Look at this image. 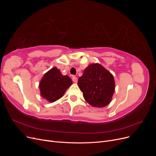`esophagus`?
Segmentation results:
<instances>
[{"mask_svg":"<svg viewBox=\"0 0 156 156\" xmlns=\"http://www.w3.org/2000/svg\"><path fill=\"white\" fill-rule=\"evenodd\" d=\"M72 80H73V81L75 83H77V81H78V79H77V78L75 77V76H73L72 77Z\"/></svg>","mask_w":156,"mask_h":156,"instance_id":"1","label":"esophagus"}]
</instances>
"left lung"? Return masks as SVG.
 <instances>
[{
  "label": "left lung",
  "mask_w": 156,
  "mask_h": 156,
  "mask_svg": "<svg viewBox=\"0 0 156 156\" xmlns=\"http://www.w3.org/2000/svg\"><path fill=\"white\" fill-rule=\"evenodd\" d=\"M78 86L88 104L100 108L111 103L115 90V82L112 73L103 66L93 63L88 66L79 78Z\"/></svg>",
  "instance_id": "left-lung-1"
}]
</instances>
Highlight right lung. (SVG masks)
Segmentation results:
<instances>
[{
    "label": "right lung",
    "mask_w": 156,
    "mask_h": 156,
    "mask_svg": "<svg viewBox=\"0 0 156 156\" xmlns=\"http://www.w3.org/2000/svg\"><path fill=\"white\" fill-rule=\"evenodd\" d=\"M72 84L69 76L63 75L57 68L53 67L44 75L40 82V95L49 102H55L64 96Z\"/></svg>",
    "instance_id": "right-lung-1"
}]
</instances>
